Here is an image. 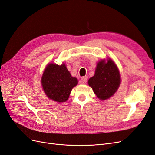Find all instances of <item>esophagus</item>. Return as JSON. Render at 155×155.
Masks as SVG:
<instances>
[{"label": "esophagus", "mask_w": 155, "mask_h": 155, "mask_svg": "<svg viewBox=\"0 0 155 155\" xmlns=\"http://www.w3.org/2000/svg\"><path fill=\"white\" fill-rule=\"evenodd\" d=\"M87 79H88V77L87 76H84L81 78V83L82 84H84L85 83H86L87 81Z\"/></svg>", "instance_id": "esophagus-1"}]
</instances>
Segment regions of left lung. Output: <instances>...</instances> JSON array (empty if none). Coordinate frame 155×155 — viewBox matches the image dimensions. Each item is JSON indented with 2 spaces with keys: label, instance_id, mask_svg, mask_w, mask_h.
<instances>
[{
  "label": "left lung",
  "instance_id": "obj_1",
  "mask_svg": "<svg viewBox=\"0 0 155 155\" xmlns=\"http://www.w3.org/2000/svg\"><path fill=\"white\" fill-rule=\"evenodd\" d=\"M121 83L119 70L111 59H101L97 63L94 76L88 84L101 100L110 98L118 90Z\"/></svg>",
  "mask_w": 155,
  "mask_h": 155
}]
</instances>
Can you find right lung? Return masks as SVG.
Returning a JSON list of instances; mask_svg holds the SVG:
<instances>
[{
  "mask_svg": "<svg viewBox=\"0 0 155 155\" xmlns=\"http://www.w3.org/2000/svg\"><path fill=\"white\" fill-rule=\"evenodd\" d=\"M78 83L77 78L72 77L64 63H49L41 78V85L46 96L59 103L67 101L72 89Z\"/></svg>",
  "mask_w": 155,
  "mask_h": 155,
  "instance_id": "add662e5",
  "label": "right lung"
}]
</instances>
